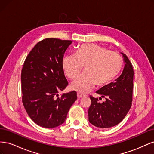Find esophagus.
Here are the masks:
<instances>
[{"mask_svg": "<svg viewBox=\"0 0 154 154\" xmlns=\"http://www.w3.org/2000/svg\"><path fill=\"white\" fill-rule=\"evenodd\" d=\"M86 95L82 94V93H80V92H78L77 93V97L78 98H82V97H85Z\"/></svg>", "mask_w": 154, "mask_h": 154, "instance_id": "esophagus-1", "label": "esophagus"}]
</instances>
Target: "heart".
<instances>
[{"label":"heart","mask_w":154,"mask_h":154,"mask_svg":"<svg viewBox=\"0 0 154 154\" xmlns=\"http://www.w3.org/2000/svg\"><path fill=\"white\" fill-rule=\"evenodd\" d=\"M122 66V58L117 53L94 44H82L75 55L66 56L62 60L63 71L71 79L76 78L83 66L84 72L71 84L72 90L81 92L90 91L95 85L98 87L108 85Z\"/></svg>","instance_id":"obj_1"}]
</instances>
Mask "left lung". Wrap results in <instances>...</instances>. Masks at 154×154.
Wrapping results in <instances>:
<instances>
[{"instance_id":"left-lung-1","label":"left lung","mask_w":154,"mask_h":154,"mask_svg":"<svg viewBox=\"0 0 154 154\" xmlns=\"http://www.w3.org/2000/svg\"><path fill=\"white\" fill-rule=\"evenodd\" d=\"M125 63L122 74L114 82L102 87L96 92L105 99L90 96L91 105L88 110V121L96 127L106 128L117 125L124 119L132 105L134 70L125 54L121 53Z\"/></svg>"}]
</instances>
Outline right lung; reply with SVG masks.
<instances>
[{
    "label": "right lung",
    "mask_w": 154,
    "mask_h": 154,
    "mask_svg": "<svg viewBox=\"0 0 154 154\" xmlns=\"http://www.w3.org/2000/svg\"><path fill=\"white\" fill-rule=\"evenodd\" d=\"M72 42L58 38L42 40L30 51L23 66V105L31 119L42 127L51 128L63 123L77 99L76 91L58 97V92L68 85L62 60Z\"/></svg>",
    "instance_id": "right-lung-1"
}]
</instances>
